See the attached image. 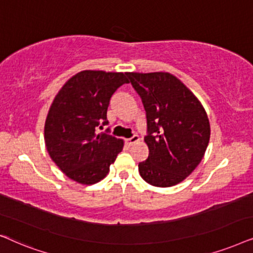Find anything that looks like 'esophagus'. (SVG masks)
Listing matches in <instances>:
<instances>
[{
    "instance_id": "esophagus-1",
    "label": "esophagus",
    "mask_w": 253,
    "mask_h": 253,
    "mask_svg": "<svg viewBox=\"0 0 253 253\" xmlns=\"http://www.w3.org/2000/svg\"><path fill=\"white\" fill-rule=\"evenodd\" d=\"M139 141H140L139 136H137V135H135V134H134V135H133L132 137H129V139H126V140H125V142H126L127 144H128V146H132V144L136 143V142H139Z\"/></svg>"
}]
</instances>
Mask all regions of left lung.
<instances>
[{"label":"left lung","mask_w":253,"mask_h":253,"mask_svg":"<svg viewBox=\"0 0 253 253\" xmlns=\"http://www.w3.org/2000/svg\"><path fill=\"white\" fill-rule=\"evenodd\" d=\"M126 76L142 100L147 118L144 141L149 156L139 163V172L154 186H173L203 160L211 136L206 111L169 73H126Z\"/></svg>","instance_id":"1"}]
</instances>
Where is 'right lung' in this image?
Returning a JSON list of instances; mask_svg holds the SVG:
<instances>
[{
    "label": "right lung",
    "instance_id": "add662e5",
    "mask_svg": "<svg viewBox=\"0 0 253 253\" xmlns=\"http://www.w3.org/2000/svg\"><path fill=\"white\" fill-rule=\"evenodd\" d=\"M126 74L83 70L54 98L45 123V143L54 163L80 184L98 183L123 150V140L98 133L109 124L107 107Z\"/></svg>",
    "mask_w": 253,
    "mask_h": 253
}]
</instances>
